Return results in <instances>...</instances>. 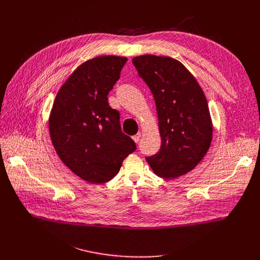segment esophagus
<instances>
[{"mask_svg":"<svg viewBox=\"0 0 260 260\" xmlns=\"http://www.w3.org/2000/svg\"><path fill=\"white\" fill-rule=\"evenodd\" d=\"M140 139H141V133H138L137 135H135V136L133 137V140H134L136 143H138V142L140 141Z\"/></svg>","mask_w":260,"mask_h":260,"instance_id":"1","label":"esophagus"}]
</instances>
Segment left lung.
Here are the masks:
<instances>
[{
  "instance_id": "8db88e82",
  "label": "left lung",
  "mask_w": 260,
  "mask_h": 260,
  "mask_svg": "<svg viewBox=\"0 0 260 260\" xmlns=\"http://www.w3.org/2000/svg\"><path fill=\"white\" fill-rule=\"evenodd\" d=\"M133 63L153 94L161 138L160 150L147 162L156 176L176 179L192 171L210 148L213 123L206 95L173 57L145 54Z\"/></svg>"
}]
</instances>
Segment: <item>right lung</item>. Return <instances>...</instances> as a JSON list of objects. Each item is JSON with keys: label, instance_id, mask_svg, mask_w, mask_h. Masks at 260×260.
Instances as JSON below:
<instances>
[{"label": "right lung", "instance_id": "right-lung-1", "mask_svg": "<svg viewBox=\"0 0 260 260\" xmlns=\"http://www.w3.org/2000/svg\"><path fill=\"white\" fill-rule=\"evenodd\" d=\"M126 60L103 55L84 61L60 86L50 111L49 134L58 157L91 184L110 181L136 150L107 98Z\"/></svg>", "mask_w": 260, "mask_h": 260}]
</instances>
